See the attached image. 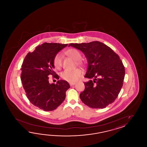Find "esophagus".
<instances>
[{"label":"esophagus","mask_w":147,"mask_h":147,"mask_svg":"<svg viewBox=\"0 0 147 147\" xmlns=\"http://www.w3.org/2000/svg\"><path fill=\"white\" fill-rule=\"evenodd\" d=\"M69 84H70V86H74L75 84H76V83L75 82H70Z\"/></svg>","instance_id":"1"}]
</instances>
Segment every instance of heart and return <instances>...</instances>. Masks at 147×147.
Masks as SVG:
<instances>
[{"instance_id": "heart-1", "label": "heart", "mask_w": 147, "mask_h": 147, "mask_svg": "<svg viewBox=\"0 0 147 147\" xmlns=\"http://www.w3.org/2000/svg\"><path fill=\"white\" fill-rule=\"evenodd\" d=\"M66 55L76 61L79 65H82L83 62L81 61V55L77 49H70L66 52ZM53 65L55 68L60 69L63 65V57L60 53L57 54L54 57L53 60ZM82 75V71L80 69L73 70H65L61 74V77L63 80L70 82L77 81Z\"/></svg>"}]
</instances>
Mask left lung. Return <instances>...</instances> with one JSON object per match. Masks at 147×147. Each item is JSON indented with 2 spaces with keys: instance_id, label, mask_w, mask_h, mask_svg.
Returning <instances> with one entry per match:
<instances>
[{
  "instance_id": "obj_1",
  "label": "left lung",
  "mask_w": 147,
  "mask_h": 147,
  "mask_svg": "<svg viewBox=\"0 0 147 147\" xmlns=\"http://www.w3.org/2000/svg\"><path fill=\"white\" fill-rule=\"evenodd\" d=\"M84 53L88 60L84 77L93 79L84 82L80 94L81 101L92 108L103 109L113 103L123 86L125 69L119 56L100 41L70 44Z\"/></svg>"
}]
</instances>
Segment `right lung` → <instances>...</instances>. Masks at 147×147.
Masks as SVG:
<instances>
[{
    "label": "right lung",
    "instance_id": "1",
    "mask_svg": "<svg viewBox=\"0 0 147 147\" xmlns=\"http://www.w3.org/2000/svg\"><path fill=\"white\" fill-rule=\"evenodd\" d=\"M68 44L47 43L39 45L25 57L22 66L21 80L28 99L32 105L45 111H53L63 103L70 86L59 80L56 84L49 82V75L59 79L53 71L54 57Z\"/></svg>",
    "mask_w": 147,
    "mask_h": 147
}]
</instances>
